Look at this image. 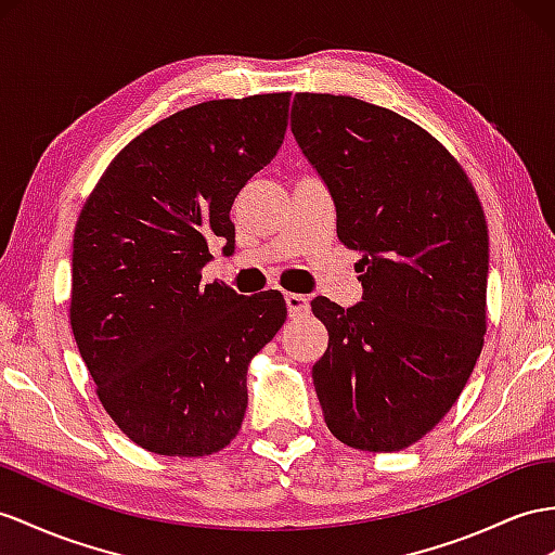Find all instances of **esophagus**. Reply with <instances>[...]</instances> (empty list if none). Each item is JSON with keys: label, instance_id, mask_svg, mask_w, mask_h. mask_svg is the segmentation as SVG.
<instances>
[{"label": "esophagus", "instance_id": "34e87169", "mask_svg": "<svg viewBox=\"0 0 555 555\" xmlns=\"http://www.w3.org/2000/svg\"><path fill=\"white\" fill-rule=\"evenodd\" d=\"M286 307L291 317H300L309 311V297L300 293H286Z\"/></svg>", "mask_w": 555, "mask_h": 555}]
</instances>
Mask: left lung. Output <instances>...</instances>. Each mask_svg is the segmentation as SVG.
<instances>
[{"label": "left lung", "mask_w": 555, "mask_h": 555, "mask_svg": "<svg viewBox=\"0 0 555 555\" xmlns=\"http://www.w3.org/2000/svg\"><path fill=\"white\" fill-rule=\"evenodd\" d=\"M291 131L361 250V302L317 297L328 349L311 367L345 446H413L460 399L482 349L488 224L462 166L417 124L331 93H295Z\"/></svg>", "instance_id": "8db88e82"}]
</instances>
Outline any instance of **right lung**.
Masks as SVG:
<instances>
[{
  "mask_svg": "<svg viewBox=\"0 0 555 555\" xmlns=\"http://www.w3.org/2000/svg\"><path fill=\"white\" fill-rule=\"evenodd\" d=\"M291 93L208 101L126 145L81 208L69 323L107 415L133 443L204 457L238 434L246 371L286 300L202 286L208 241L234 246L230 210L274 159Z\"/></svg>",
  "mask_w": 555,
  "mask_h": 555,
  "instance_id": "obj_1",
  "label": "right lung"
}]
</instances>
